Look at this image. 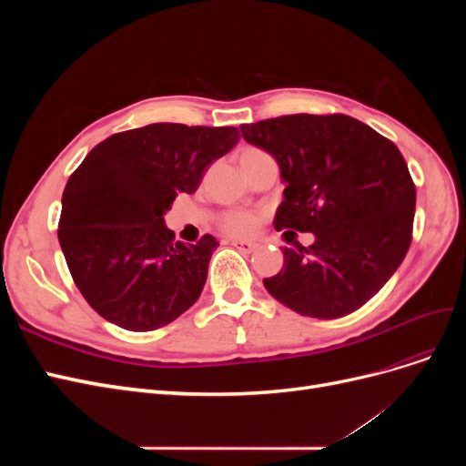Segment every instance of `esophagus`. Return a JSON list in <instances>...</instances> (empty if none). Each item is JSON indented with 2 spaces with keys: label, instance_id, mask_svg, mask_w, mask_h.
Wrapping results in <instances>:
<instances>
[{
  "label": "esophagus",
  "instance_id": "esophagus-1",
  "mask_svg": "<svg viewBox=\"0 0 466 466\" xmlns=\"http://www.w3.org/2000/svg\"><path fill=\"white\" fill-rule=\"evenodd\" d=\"M231 245H233L237 250H241V252H252V250H255V248L258 247L257 243H252V241H243V238H233Z\"/></svg>",
  "mask_w": 466,
  "mask_h": 466
}]
</instances>
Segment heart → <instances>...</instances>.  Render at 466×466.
<instances>
[{"label":"heart","instance_id":"b5f03b06","mask_svg":"<svg viewBox=\"0 0 466 466\" xmlns=\"http://www.w3.org/2000/svg\"><path fill=\"white\" fill-rule=\"evenodd\" d=\"M255 153H262L260 149H245L241 157H247V155H255ZM219 228L235 237H247L250 233H255V229L258 228V218L255 214H248V211H228L223 214L219 219Z\"/></svg>","mask_w":466,"mask_h":466}]
</instances>
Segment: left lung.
Returning <instances> with one entry per match:
<instances>
[{
    "mask_svg": "<svg viewBox=\"0 0 466 466\" xmlns=\"http://www.w3.org/2000/svg\"><path fill=\"white\" fill-rule=\"evenodd\" d=\"M241 132L272 155L286 182L274 228L315 235L309 248L284 247V268L264 288L303 317L354 313L412 243L416 187L402 153L346 115H288Z\"/></svg>",
    "mask_w": 466,
    "mask_h": 466,
    "instance_id": "8db88e82",
    "label": "left lung"
}]
</instances>
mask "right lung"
Here are the masks:
<instances>
[{"label":"right lung","mask_w":466,"mask_h":466,"mask_svg":"<svg viewBox=\"0 0 466 466\" xmlns=\"http://www.w3.org/2000/svg\"><path fill=\"white\" fill-rule=\"evenodd\" d=\"M237 142L233 126L149 124L106 137L72 173L58 238L77 289L103 319L147 332L198 301L219 243L211 235L175 243L163 216Z\"/></svg>","instance_id":"obj_1"}]
</instances>
